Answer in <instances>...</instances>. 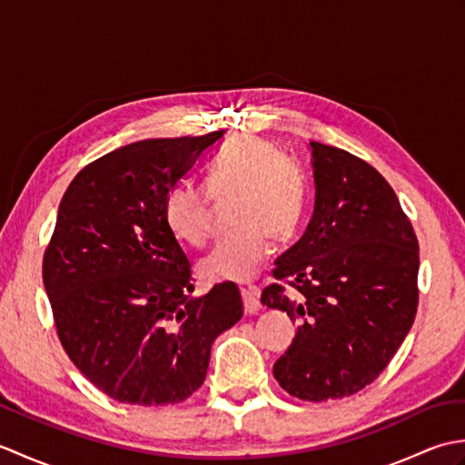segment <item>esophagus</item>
Instances as JSON below:
<instances>
[{"label":"esophagus","mask_w":465,"mask_h":465,"mask_svg":"<svg viewBox=\"0 0 465 465\" xmlns=\"http://www.w3.org/2000/svg\"><path fill=\"white\" fill-rule=\"evenodd\" d=\"M242 298H243V308L245 313H258L262 310V303H260V292L258 288H242Z\"/></svg>","instance_id":"esophagus-1"}]
</instances>
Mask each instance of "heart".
Segmentation results:
<instances>
[{
	"label": "heart",
	"instance_id": "b5f03b06",
	"mask_svg": "<svg viewBox=\"0 0 465 465\" xmlns=\"http://www.w3.org/2000/svg\"><path fill=\"white\" fill-rule=\"evenodd\" d=\"M230 207L233 233L202 262L212 282H250L263 268L270 238L285 242L298 230L305 185L298 163L270 140L245 135L225 147L205 173V192L190 182L165 193L163 220L175 240L203 248L213 235V203Z\"/></svg>",
	"mask_w": 465,
	"mask_h": 465
}]
</instances>
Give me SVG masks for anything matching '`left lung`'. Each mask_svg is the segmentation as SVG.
Here are the masks:
<instances>
[{
	"mask_svg": "<svg viewBox=\"0 0 465 465\" xmlns=\"http://www.w3.org/2000/svg\"><path fill=\"white\" fill-rule=\"evenodd\" d=\"M315 205L275 260L262 303L298 322L273 375L303 401L353 396L388 368L418 312L420 250L396 192L368 162L310 142ZM290 284L301 293L292 301Z\"/></svg>",
	"mask_w": 465,
	"mask_h": 465,
	"instance_id": "1",
	"label": "left lung"
}]
</instances>
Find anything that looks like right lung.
<instances>
[{
  "mask_svg": "<svg viewBox=\"0 0 465 465\" xmlns=\"http://www.w3.org/2000/svg\"><path fill=\"white\" fill-rule=\"evenodd\" d=\"M223 132L143 140L74 177L44 253V285L69 360L107 396L134 406L187 400L213 340L243 315L238 285L192 298V263L163 220L165 193Z\"/></svg>",
  "mask_w": 465,
  "mask_h": 465,
  "instance_id": "obj_1",
  "label": "right lung"
}]
</instances>
